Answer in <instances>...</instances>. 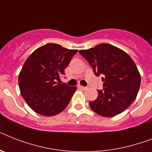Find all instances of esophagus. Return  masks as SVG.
<instances>
[{
  "mask_svg": "<svg viewBox=\"0 0 152 152\" xmlns=\"http://www.w3.org/2000/svg\"><path fill=\"white\" fill-rule=\"evenodd\" d=\"M79 88H81V89H82V90L88 89V87H84V86H81V85L79 86Z\"/></svg>",
  "mask_w": 152,
  "mask_h": 152,
  "instance_id": "obj_1",
  "label": "esophagus"
}]
</instances>
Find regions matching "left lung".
Listing matches in <instances>:
<instances>
[{
    "instance_id": "8db88e82",
    "label": "left lung",
    "mask_w": 152,
    "mask_h": 152,
    "mask_svg": "<svg viewBox=\"0 0 152 152\" xmlns=\"http://www.w3.org/2000/svg\"><path fill=\"white\" fill-rule=\"evenodd\" d=\"M79 53L89 63L96 76H103V90H98L97 99L89 102L91 110L105 117L126 110L136 99L141 85V75L131 57L107 43Z\"/></svg>"
}]
</instances>
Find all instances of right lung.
<instances>
[{
  "label": "right lung",
  "mask_w": 152,
  "mask_h": 152,
  "mask_svg": "<svg viewBox=\"0 0 152 152\" xmlns=\"http://www.w3.org/2000/svg\"><path fill=\"white\" fill-rule=\"evenodd\" d=\"M77 50L48 43L28 56L18 75L21 95L33 111L45 116H55L67 107L77 87L56 83L64 75Z\"/></svg>",
  "instance_id": "1"
}]
</instances>
